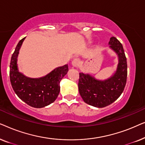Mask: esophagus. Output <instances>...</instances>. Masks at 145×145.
<instances>
[{
  "mask_svg": "<svg viewBox=\"0 0 145 145\" xmlns=\"http://www.w3.org/2000/svg\"><path fill=\"white\" fill-rule=\"evenodd\" d=\"M80 64V61L79 59H74L72 61V65L74 67H78Z\"/></svg>",
  "mask_w": 145,
  "mask_h": 145,
  "instance_id": "esophagus-1",
  "label": "esophagus"
}]
</instances>
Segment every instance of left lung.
Segmentation results:
<instances>
[{
  "label": "left lung",
  "instance_id": "8db88e82",
  "mask_svg": "<svg viewBox=\"0 0 145 145\" xmlns=\"http://www.w3.org/2000/svg\"><path fill=\"white\" fill-rule=\"evenodd\" d=\"M109 45L118 57L117 70L112 76L100 80L79 73V93L85 103L96 108H104L114 102L123 92L127 82V64L123 45L115 37H111Z\"/></svg>",
  "mask_w": 145,
  "mask_h": 145
}]
</instances>
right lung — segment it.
<instances>
[{
	"mask_svg": "<svg viewBox=\"0 0 145 145\" xmlns=\"http://www.w3.org/2000/svg\"><path fill=\"white\" fill-rule=\"evenodd\" d=\"M24 38L18 43L12 55L10 65V79L12 88L22 100L33 108H41L56 100L60 92V82L69 71L68 65L59 67L38 78L25 76L20 72L17 57Z\"/></svg>",
	"mask_w": 145,
	"mask_h": 145,
	"instance_id": "right-lung-1",
	"label": "right lung"
}]
</instances>
